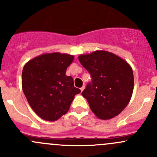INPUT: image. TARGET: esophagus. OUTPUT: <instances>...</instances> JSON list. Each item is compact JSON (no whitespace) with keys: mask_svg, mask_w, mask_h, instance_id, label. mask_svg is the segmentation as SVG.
<instances>
[{"mask_svg":"<svg viewBox=\"0 0 157 157\" xmlns=\"http://www.w3.org/2000/svg\"><path fill=\"white\" fill-rule=\"evenodd\" d=\"M84 89H85V85H83V86H82V87H81V88H80V90H81V92H82V91H83V90H84Z\"/></svg>","mask_w":157,"mask_h":157,"instance_id":"esophagus-1","label":"esophagus"}]
</instances>
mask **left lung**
<instances>
[{"instance_id": "8db88e82", "label": "left lung", "mask_w": 157, "mask_h": 157, "mask_svg": "<svg viewBox=\"0 0 157 157\" xmlns=\"http://www.w3.org/2000/svg\"><path fill=\"white\" fill-rule=\"evenodd\" d=\"M90 74L92 82L82 92L92 112L100 119L119 115L131 100L134 74L127 61L105 51H96L78 57Z\"/></svg>"}]
</instances>
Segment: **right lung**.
I'll return each mask as SVG.
<instances>
[{"instance_id": "obj_1", "label": "right lung", "mask_w": 157, "mask_h": 157, "mask_svg": "<svg viewBox=\"0 0 157 157\" xmlns=\"http://www.w3.org/2000/svg\"><path fill=\"white\" fill-rule=\"evenodd\" d=\"M74 61L67 54H43L28 61L22 73V88L31 108L41 118L56 121L68 112L80 90L74 86L67 67Z\"/></svg>"}]
</instances>
